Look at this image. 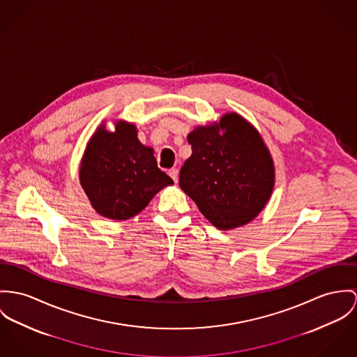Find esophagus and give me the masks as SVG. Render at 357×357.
I'll return each instance as SVG.
<instances>
[{
	"label": "esophagus",
	"mask_w": 357,
	"mask_h": 357,
	"mask_svg": "<svg viewBox=\"0 0 357 357\" xmlns=\"http://www.w3.org/2000/svg\"><path fill=\"white\" fill-rule=\"evenodd\" d=\"M168 174H169V176L172 178V181H174L175 183H178V178H179V171H178L176 168H172V169H169V171H168Z\"/></svg>",
	"instance_id": "obj_1"
}]
</instances>
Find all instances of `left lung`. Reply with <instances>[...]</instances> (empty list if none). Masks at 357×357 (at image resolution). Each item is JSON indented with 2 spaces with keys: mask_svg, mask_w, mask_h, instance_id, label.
<instances>
[{
  "mask_svg": "<svg viewBox=\"0 0 357 357\" xmlns=\"http://www.w3.org/2000/svg\"><path fill=\"white\" fill-rule=\"evenodd\" d=\"M192 156L179 186L216 228L242 227L266 206L275 188L273 158L259 132L238 112H227L189 133Z\"/></svg>",
  "mask_w": 357,
  "mask_h": 357,
  "instance_id": "1",
  "label": "left lung"
}]
</instances>
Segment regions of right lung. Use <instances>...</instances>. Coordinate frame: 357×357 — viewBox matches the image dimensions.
Here are the masks:
<instances>
[{"label":"right lung","mask_w":357,"mask_h":357,"mask_svg":"<svg viewBox=\"0 0 357 357\" xmlns=\"http://www.w3.org/2000/svg\"><path fill=\"white\" fill-rule=\"evenodd\" d=\"M114 125V132L99 125L88 139L79 179L100 216L123 221L138 215L174 181L158 167L153 148L139 142L135 123L118 119Z\"/></svg>","instance_id":"right-lung-1"}]
</instances>
